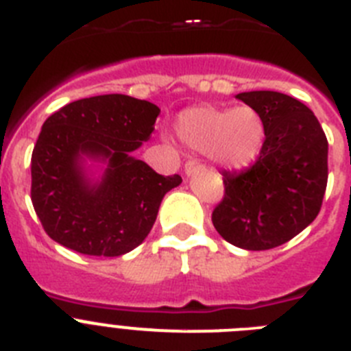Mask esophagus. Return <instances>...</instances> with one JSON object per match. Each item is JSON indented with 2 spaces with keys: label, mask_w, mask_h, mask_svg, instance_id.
<instances>
[{
  "label": "esophagus",
  "mask_w": 351,
  "mask_h": 351,
  "mask_svg": "<svg viewBox=\"0 0 351 351\" xmlns=\"http://www.w3.org/2000/svg\"><path fill=\"white\" fill-rule=\"evenodd\" d=\"M200 170H204V165H200V163H197V161H188L184 165V173L190 178V176H193V173L200 172Z\"/></svg>",
  "instance_id": "34e87169"
}]
</instances>
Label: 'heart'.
Segmentation results:
<instances>
[{
    "label": "heart",
    "mask_w": 351,
    "mask_h": 351,
    "mask_svg": "<svg viewBox=\"0 0 351 351\" xmlns=\"http://www.w3.org/2000/svg\"><path fill=\"white\" fill-rule=\"evenodd\" d=\"M178 137L226 170L255 163L265 142V125L255 108H219L213 105L188 108L179 116Z\"/></svg>",
    "instance_id": "heart-1"
}]
</instances>
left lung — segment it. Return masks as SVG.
<instances>
[{"instance_id":"left-lung-1","label":"left lung","mask_w":351,"mask_h":351,"mask_svg":"<svg viewBox=\"0 0 351 351\" xmlns=\"http://www.w3.org/2000/svg\"><path fill=\"white\" fill-rule=\"evenodd\" d=\"M265 125L255 165L223 172L225 195L213 225L226 243L250 251L271 250L311 225L327 188L328 142L302 101L278 91L239 93Z\"/></svg>"}]
</instances>
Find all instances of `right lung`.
<instances>
[{
	"instance_id": "right-lung-1",
	"label": "right lung",
	"mask_w": 351,
	"mask_h": 351,
	"mask_svg": "<svg viewBox=\"0 0 351 351\" xmlns=\"http://www.w3.org/2000/svg\"><path fill=\"white\" fill-rule=\"evenodd\" d=\"M158 116L151 101L100 95L43 123L31 154V202L52 241L89 256H121L144 243L163 197L182 182L133 156ZM86 157L106 163L98 180Z\"/></svg>"
}]
</instances>
